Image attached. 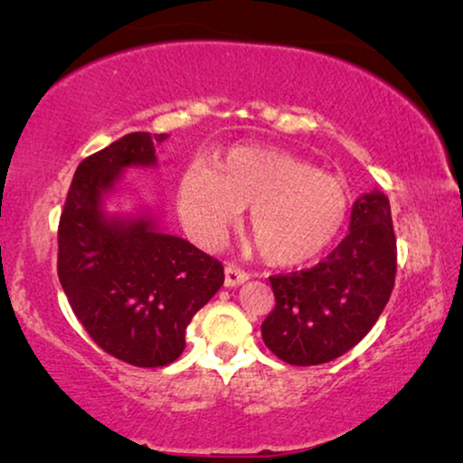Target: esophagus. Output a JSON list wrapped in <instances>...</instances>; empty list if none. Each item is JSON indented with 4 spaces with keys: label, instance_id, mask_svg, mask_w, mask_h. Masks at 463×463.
Returning <instances> with one entry per match:
<instances>
[{
    "label": "esophagus",
    "instance_id": "34e87169",
    "mask_svg": "<svg viewBox=\"0 0 463 463\" xmlns=\"http://www.w3.org/2000/svg\"><path fill=\"white\" fill-rule=\"evenodd\" d=\"M246 280H249V274H246L244 269L236 268L233 263L225 265V287H240V284H244Z\"/></svg>",
    "mask_w": 463,
    "mask_h": 463
}]
</instances>
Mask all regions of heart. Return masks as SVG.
<instances>
[{"label":"heart","instance_id":"heart-1","mask_svg":"<svg viewBox=\"0 0 463 463\" xmlns=\"http://www.w3.org/2000/svg\"><path fill=\"white\" fill-rule=\"evenodd\" d=\"M176 206L204 244H219L249 206V230L261 257L295 265L335 242L350 198L339 179L288 151L233 147L214 157L213 168L194 162L183 170Z\"/></svg>","mask_w":463,"mask_h":463}]
</instances>
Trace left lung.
Instances as JSON below:
<instances>
[{
  "label": "left lung",
  "mask_w": 463,
  "mask_h": 463,
  "mask_svg": "<svg viewBox=\"0 0 463 463\" xmlns=\"http://www.w3.org/2000/svg\"><path fill=\"white\" fill-rule=\"evenodd\" d=\"M396 236L388 195H358L350 233L312 269L269 278L276 307L263 320L265 345L295 366L325 364L352 350L390 301Z\"/></svg>",
  "instance_id": "8db88e82"
}]
</instances>
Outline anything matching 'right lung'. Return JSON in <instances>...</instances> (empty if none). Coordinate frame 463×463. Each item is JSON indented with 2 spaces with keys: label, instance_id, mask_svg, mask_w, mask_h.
I'll return each instance as SVG.
<instances>
[{
  "label": "right lung",
  "instance_id": "1",
  "mask_svg": "<svg viewBox=\"0 0 463 463\" xmlns=\"http://www.w3.org/2000/svg\"><path fill=\"white\" fill-rule=\"evenodd\" d=\"M166 137L132 132L86 157L59 223V280L73 314L97 345L135 366L179 358L187 325L225 280L217 259L168 233L151 208H122L124 173L156 168Z\"/></svg>",
  "mask_w": 463,
  "mask_h": 463
}]
</instances>
